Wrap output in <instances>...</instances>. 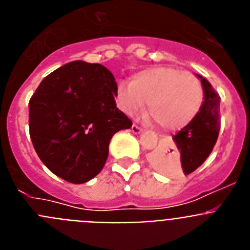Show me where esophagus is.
Wrapping results in <instances>:
<instances>
[{
    "label": "esophagus",
    "instance_id": "esophagus-1",
    "mask_svg": "<svg viewBox=\"0 0 250 250\" xmlns=\"http://www.w3.org/2000/svg\"><path fill=\"white\" fill-rule=\"evenodd\" d=\"M131 131L134 132V134H140V132H143V129H141L140 126H138V125H132Z\"/></svg>",
    "mask_w": 250,
    "mask_h": 250
}]
</instances>
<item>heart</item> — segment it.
I'll use <instances>...</instances> for the list:
<instances>
[{
  "mask_svg": "<svg viewBox=\"0 0 250 250\" xmlns=\"http://www.w3.org/2000/svg\"><path fill=\"white\" fill-rule=\"evenodd\" d=\"M116 103L127 115L147 110L158 125L165 129L183 126L199 111L203 103L200 81L189 72L158 66L134 75L131 83L120 81Z\"/></svg>",
  "mask_w": 250,
  "mask_h": 250,
  "instance_id": "b5f03b06",
  "label": "heart"
}]
</instances>
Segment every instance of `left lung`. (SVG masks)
Instances as JSON below:
<instances>
[{"instance_id":"left-lung-1","label":"left lung","mask_w":250,"mask_h":250,"mask_svg":"<svg viewBox=\"0 0 250 250\" xmlns=\"http://www.w3.org/2000/svg\"><path fill=\"white\" fill-rule=\"evenodd\" d=\"M204 101L193 120L173 136L176 149L163 145L151 156L150 161L163 173L185 175L193 173L207 160L213 151L220 130V96L210 83L200 75Z\"/></svg>"}]
</instances>
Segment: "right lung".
Wrapping results in <instances>:
<instances>
[{
    "mask_svg": "<svg viewBox=\"0 0 250 250\" xmlns=\"http://www.w3.org/2000/svg\"><path fill=\"white\" fill-rule=\"evenodd\" d=\"M116 81L100 63L72 61L41 81L28 103L30 136L50 171L72 184L103 170L115 132L131 120L116 107Z\"/></svg>",
    "mask_w": 250,
    "mask_h": 250,
    "instance_id": "obj_1",
    "label": "right lung"
}]
</instances>
